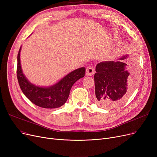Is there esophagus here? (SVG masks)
<instances>
[{"label": "esophagus", "instance_id": "obj_1", "mask_svg": "<svg viewBox=\"0 0 157 157\" xmlns=\"http://www.w3.org/2000/svg\"><path fill=\"white\" fill-rule=\"evenodd\" d=\"M95 73V70L93 67H91V66H89L86 69V74L87 76H92L93 74Z\"/></svg>", "mask_w": 157, "mask_h": 157}]
</instances>
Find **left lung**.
I'll return each instance as SVG.
<instances>
[{"label": "left lung", "instance_id": "left-lung-1", "mask_svg": "<svg viewBox=\"0 0 157 157\" xmlns=\"http://www.w3.org/2000/svg\"><path fill=\"white\" fill-rule=\"evenodd\" d=\"M128 55L120 58L127 59ZM127 65L120 61L98 63L94 75L95 102L101 108L113 109L124 103L133 90V77L126 70Z\"/></svg>", "mask_w": 157, "mask_h": 157}]
</instances>
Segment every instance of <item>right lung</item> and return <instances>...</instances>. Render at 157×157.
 I'll list each match as a JSON object with an SVG mask.
<instances>
[{
  "label": "right lung",
  "instance_id": "add662e5",
  "mask_svg": "<svg viewBox=\"0 0 157 157\" xmlns=\"http://www.w3.org/2000/svg\"><path fill=\"white\" fill-rule=\"evenodd\" d=\"M20 47L18 54L17 78L23 93L35 105L46 109H55L63 105L69 97L72 85L85 75V68L81 67L67 74L55 85L41 87L32 84L23 73L20 63Z\"/></svg>",
  "mask_w": 157,
  "mask_h": 157
}]
</instances>
